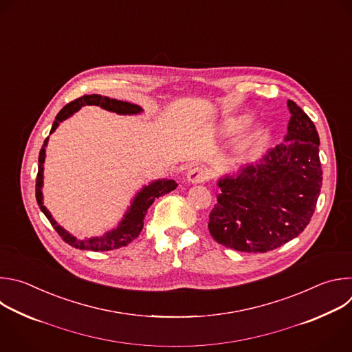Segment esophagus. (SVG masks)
Returning a JSON list of instances; mask_svg holds the SVG:
<instances>
[{
  "mask_svg": "<svg viewBox=\"0 0 352 352\" xmlns=\"http://www.w3.org/2000/svg\"><path fill=\"white\" fill-rule=\"evenodd\" d=\"M206 179H208V173H206V170L202 169V168H192V169H190L188 173H187V180H188L190 183H194V184H197V183H204Z\"/></svg>",
  "mask_w": 352,
  "mask_h": 352,
  "instance_id": "34e87169",
  "label": "esophagus"
}]
</instances>
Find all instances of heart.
I'll use <instances>...</instances> for the list:
<instances>
[{"instance_id": "heart-1", "label": "heart", "mask_w": 352, "mask_h": 352, "mask_svg": "<svg viewBox=\"0 0 352 352\" xmlns=\"http://www.w3.org/2000/svg\"><path fill=\"white\" fill-rule=\"evenodd\" d=\"M247 123V119H243V120H234V122H229L225 124V131H232V130H236L241 126H244Z\"/></svg>"}]
</instances>
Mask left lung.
Here are the masks:
<instances>
[{
  "label": "left lung",
  "instance_id": "8db88e82",
  "mask_svg": "<svg viewBox=\"0 0 352 352\" xmlns=\"http://www.w3.org/2000/svg\"><path fill=\"white\" fill-rule=\"evenodd\" d=\"M282 144L236 175L218 182L221 192L208 229L219 244L243 252H267L296 239L309 223L322 187L319 134L292 100Z\"/></svg>",
  "mask_w": 352,
  "mask_h": 352
}]
</instances>
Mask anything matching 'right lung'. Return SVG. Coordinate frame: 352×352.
<instances>
[{
  "label": "right lung",
  "instance_id": "obj_1",
  "mask_svg": "<svg viewBox=\"0 0 352 352\" xmlns=\"http://www.w3.org/2000/svg\"><path fill=\"white\" fill-rule=\"evenodd\" d=\"M85 105H98L107 111L116 112L119 115H135V113H140L143 111L142 107L126 102V101H118V100H112V98L102 97L98 94L83 96L80 98H76L72 102H69L58 112L50 133L55 131V129L58 127V124L62 120L67 119L69 116H72L75 112H78ZM47 142H48V137L45 138V142L40 150V155H38V172H37V177H36V199H37L40 209L43 210V214L47 217V219L50 221V223L52 225L55 232L62 237V240L65 243H67L69 245H72L75 248L90 250V251H111V250H116V248L127 245L135 237H138L140 232H142L147 210L153 205V202L158 197L168 194L177 187V183L175 180H168V179H160V180L150 183L148 186H144L135 194V197L131 201L130 208L127 209V212L124 214L123 219L119 222V225L115 229H112L111 232H108L100 237H91V239H83V240L76 239L75 236L67 233L63 228H60L54 221V218L48 212V209L43 205V192H41L43 169H44L43 165H44V160H45Z\"/></svg>",
  "mask_w": 352,
  "mask_h": 352
}]
</instances>
